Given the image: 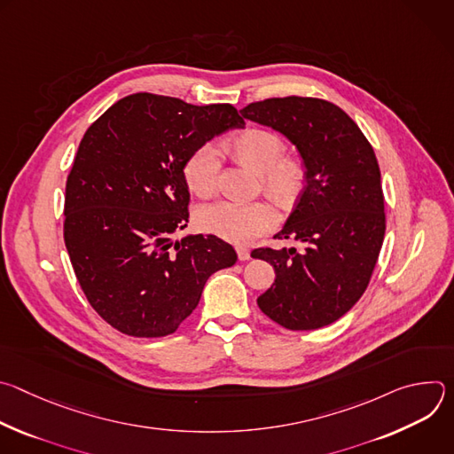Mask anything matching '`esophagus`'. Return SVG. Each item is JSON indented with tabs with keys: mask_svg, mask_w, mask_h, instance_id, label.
Masks as SVG:
<instances>
[{
	"mask_svg": "<svg viewBox=\"0 0 454 454\" xmlns=\"http://www.w3.org/2000/svg\"><path fill=\"white\" fill-rule=\"evenodd\" d=\"M237 254H239V261H249L251 254H249V247L246 246H237Z\"/></svg>",
	"mask_w": 454,
	"mask_h": 454,
	"instance_id": "1",
	"label": "esophagus"
}]
</instances>
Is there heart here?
<instances>
[{"instance_id": "1", "label": "heart", "mask_w": 454, "mask_h": 454, "mask_svg": "<svg viewBox=\"0 0 454 454\" xmlns=\"http://www.w3.org/2000/svg\"><path fill=\"white\" fill-rule=\"evenodd\" d=\"M284 140L266 127L249 125L224 142V151L237 163L258 174L262 190L280 207L291 208L307 184V167L300 156L284 154ZM219 156L214 147L203 145L183 163L186 188L200 200L217 193ZM200 226L231 242H249L266 233L277 223V210L268 201L217 203L198 215Z\"/></svg>"}]
</instances>
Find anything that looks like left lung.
I'll use <instances>...</instances> for the list:
<instances>
[{
    "label": "left lung",
    "instance_id": "1",
    "mask_svg": "<svg viewBox=\"0 0 454 454\" xmlns=\"http://www.w3.org/2000/svg\"><path fill=\"white\" fill-rule=\"evenodd\" d=\"M240 114L286 135L307 167L296 208L275 239L296 247H256L275 270L256 303L289 331L331 325L363 296L386 230L375 153L357 123L336 104L312 97L266 98Z\"/></svg>",
    "mask_w": 454,
    "mask_h": 454
}]
</instances>
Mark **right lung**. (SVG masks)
<instances>
[{"instance_id":"1","label":"right lung","mask_w":454,"mask_h":454,"mask_svg":"<svg viewBox=\"0 0 454 454\" xmlns=\"http://www.w3.org/2000/svg\"><path fill=\"white\" fill-rule=\"evenodd\" d=\"M242 125L231 104L135 93L88 127L67 179L64 244L90 305L113 329L176 333L207 280L237 262L215 235H172L188 223L184 160Z\"/></svg>"}]
</instances>
